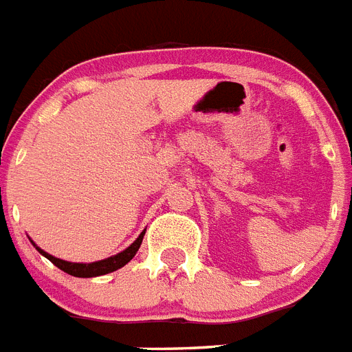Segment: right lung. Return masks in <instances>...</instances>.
<instances>
[{
    "instance_id": "add662e5",
    "label": "right lung",
    "mask_w": 352,
    "mask_h": 352,
    "mask_svg": "<svg viewBox=\"0 0 352 352\" xmlns=\"http://www.w3.org/2000/svg\"><path fill=\"white\" fill-rule=\"evenodd\" d=\"M143 234H145V232H142V234L138 236V240L134 241L131 247H127L125 251L120 252V254L111 256V258H107V260L94 261V263H70V261L60 260V258H54V256L47 254V252L41 251L39 247H36V249H38V251L41 252L47 260L52 261L58 269L67 272V274H72V276H78V278H94V276H101V274H109V272L118 271V269H122L125 263H129V261L134 258V254L138 252L140 245H142Z\"/></svg>"
}]
</instances>
